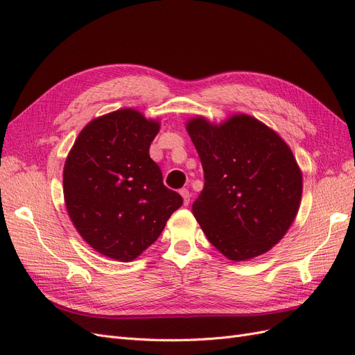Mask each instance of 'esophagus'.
I'll return each instance as SVG.
<instances>
[{
  "instance_id": "esophagus-1",
  "label": "esophagus",
  "mask_w": 355,
  "mask_h": 355,
  "mask_svg": "<svg viewBox=\"0 0 355 355\" xmlns=\"http://www.w3.org/2000/svg\"><path fill=\"white\" fill-rule=\"evenodd\" d=\"M180 196H182V198H184V204H185V206H188V204H189V200H191V194H189V191H188L187 188L180 189Z\"/></svg>"
}]
</instances>
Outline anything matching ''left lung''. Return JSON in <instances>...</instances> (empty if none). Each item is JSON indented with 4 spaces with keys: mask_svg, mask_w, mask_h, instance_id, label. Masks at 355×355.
<instances>
[{
    "mask_svg": "<svg viewBox=\"0 0 355 355\" xmlns=\"http://www.w3.org/2000/svg\"><path fill=\"white\" fill-rule=\"evenodd\" d=\"M204 171L192 213L209 241L231 261L271 249L295 220L302 173L283 139L256 118L234 115L213 125L188 121Z\"/></svg>",
    "mask_w": 355,
    "mask_h": 355,
    "instance_id": "obj_1",
    "label": "left lung"
}]
</instances>
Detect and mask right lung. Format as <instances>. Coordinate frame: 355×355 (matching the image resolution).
Masks as SVG:
<instances>
[{
  "mask_svg": "<svg viewBox=\"0 0 355 355\" xmlns=\"http://www.w3.org/2000/svg\"><path fill=\"white\" fill-rule=\"evenodd\" d=\"M158 130L141 112L115 111L85 125L67 158L69 218L81 237L111 259H136L184 202L149 157Z\"/></svg>",
  "mask_w": 355,
  "mask_h": 355,
  "instance_id": "obj_1",
  "label": "right lung"
}]
</instances>
